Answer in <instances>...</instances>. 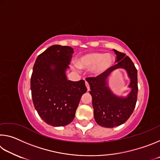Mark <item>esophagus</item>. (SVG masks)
<instances>
[{
	"label": "esophagus",
	"mask_w": 160,
	"mask_h": 160,
	"mask_svg": "<svg viewBox=\"0 0 160 160\" xmlns=\"http://www.w3.org/2000/svg\"><path fill=\"white\" fill-rule=\"evenodd\" d=\"M85 85L87 87V88H88V91L90 90V85H89V84L88 82H87V81H85Z\"/></svg>",
	"instance_id": "obj_1"
}]
</instances>
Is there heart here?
I'll use <instances>...</instances> for the list:
<instances>
[{"mask_svg":"<svg viewBox=\"0 0 160 160\" xmlns=\"http://www.w3.org/2000/svg\"><path fill=\"white\" fill-rule=\"evenodd\" d=\"M114 62V58L110 53H90L82 56L77 60V65L73 67L78 69H90L95 76L104 73L109 70Z\"/></svg>","mask_w":160,"mask_h":160,"instance_id":"1","label":"heart"}]
</instances>
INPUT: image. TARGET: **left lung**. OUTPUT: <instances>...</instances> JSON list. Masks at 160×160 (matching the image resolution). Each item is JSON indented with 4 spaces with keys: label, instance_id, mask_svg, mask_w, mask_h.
<instances>
[{
    "label": "left lung",
    "instance_id": "obj_1",
    "mask_svg": "<svg viewBox=\"0 0 160 160\" xmlns=\"http://www.w3.org/2000/svg\"><path fill=\"white\" fill-rule=\"evenodd\" d=\"M116 55L115 66L96 78H88L90 94L92 97L94 117L97 124L105 128H113L126 122L135 107L138 96V71L133 63L126 54L113 49ZM125 69L130 79L131 92L126 97L112 93L108 84V77L115 69Z\"/></svg>",
    "mask_w": 160,
    "mask_h": 160
}]
</instances>
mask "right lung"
I'll use <instances>...</instances> for the list:
<instances>
[{"mask_svg":"<svg viewBox=\"0 0 160 160\" xmlns=\"http://www.w3.org/2000/svg\"><path fill=\"white\" fill-rule=\"evenodd\" d=\"M73 48L53 45L37 56L30 82L38 114L48 125L65 126L72 122L80 100L87 92L85 81L67 79L66 70Z\"/></svg>","mask_w":160,"mask_h":160,"instance_id":"right-lung-1","label":"right lung"}]
</instances>
